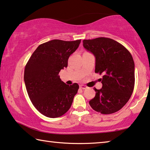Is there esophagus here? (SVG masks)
<instances>
[{
	"label": "esophagus",
	"instance_id": "obj_1",
	"mask_svg": "<svg viewBox=\"0 0 150 150\" xmlns=\"http://www.w3.org/2000/svg\"><path fill=\"white\" fill-rule=\"evenodd\" d=\"M79 87H80V88L82 89H85L87 88V86H84V85H81V86H79Z\"/></svg>",
	"mask_w": 150,
	"mask_h": 150
}]
</instances>
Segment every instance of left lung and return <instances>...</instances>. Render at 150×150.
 <instances>
[{"label": "left lung", "mask_w": 150, "mask_h": 150, "mask_svg": "<svg viewBox=\"0 0 150 150\" xmlns=\"http://www.w3.org/2000/svg\"><path fill=\"white\" fill-rule=\"evenodd\" d=\"M83 45L96 57L95 73L102 75L100 89L89 102L93 110L110 115L120 110L132 95L135 85V64L129 51L112 39L83 40Z\"/></svg>", "instance_id": "1"}]
</instances>
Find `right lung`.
Wrapping results in <instances>:
<instances>
[{
  "mask_svg": "<svg viewBox=\"0 0 150 150\" xmlns=\"http://www.w3.org/2000/svg\"><path fill=\"white\" fill-rule=\"evenodd\" d=\"M81 40H53L40 44L27 62L24 81L30 99L40 113L49 118L61 117L67 112L77 93L79 85L69 86L60 79L61 69L77 50Z\"/></svg>",
  "mask_w": 150,
  "mask_h": 150,
  "instance_id": "right-lung-1",
  "label": "right lung"
}]
</instances>
